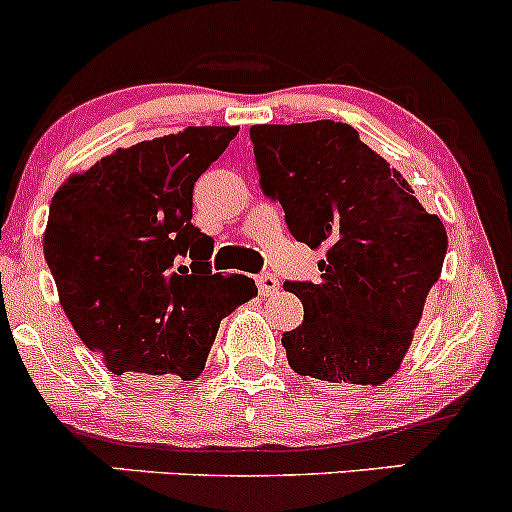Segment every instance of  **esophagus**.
Instances as JSON below:
<instances>
[{
  "label": "esophagus",
  "mask_w": 512,
  "mask_h": 512,
  "mask_svg": "<svg viewBox=\"0 0 512 512\" xmlns=\"http://www.w3.org/2000/svg\"><path fill=\"white\" fill-rule=\"evenodd\" d=\"M256 286H258V293H261L263 298H268V295L278 291V278L273 276V273H261V276L256 278Z\"/></svg>",
  "instance_id": "1"
}]
</instances>
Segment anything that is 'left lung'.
<instances>
[{
	"mask_svg": "<svg viewBox=\"0 0 512 512\" xmlns=\"http://www.w3.org/2000/svg\"><path fill=\"white\" fill-rule=\"evenodd\" d=\"M251 142L258 182L288 231L325 249L320 283H283L305 310L281 337L288 365L323 382L384 384L441 276L444 224L347 123L254 125Z\"/></svg>",
	"mask_w": 512,
	"mask_h": 512,
	"instance_id": "obj_1",
	"label": "left lung"
}]
</instances>
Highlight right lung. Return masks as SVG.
<instances>
[{"instance_id":"add662e5","label":"right lung","mask_w":512,"mask_h":512,"mask_svg":"<svg viewBox=\"0 0 512 512\" xmlns=\"http://www.w3.org/2000/svg\"><path fill=\"white\" fill-rule=\"evenodd\" d=\"M239 128H187L103 157L51 199L44 256L73 330L113 374L204 370L221 318L254 278L212 273L194 182Z\"/></svg>"}]
</instances>
